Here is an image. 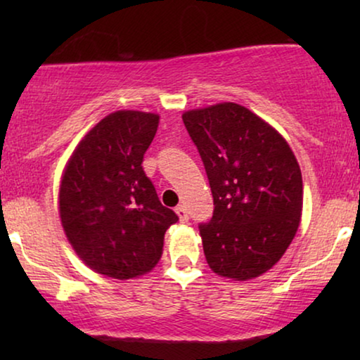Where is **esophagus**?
Returning <instances> with one entry per match:
<instances>
[{"mask_svg": "<svg viewBox=\"0 0 360 360\" xmlns=\"http://www.w3.org/2000/svg\"><path fill=\"white\" fill-rule=\"evenodd\" d=\"M175 213L179 214V218H180V221L181 223H186V221H188V213H186V210H185V206L184 205H179L175 208Z\"/></svg>", "mask_w": 360, "mask_h": 360, "instance_id": "esophagus-1", "label": "esophagus"}]
</instances>
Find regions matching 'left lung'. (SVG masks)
I'll use <instances>...</instances> for the list:
<instances>
[{
    "instance_id": "obj_1",
    "label": "left lung",
    "mask_w": 360,
    "mask_h": 360,
    "mask_svg": "<svg viewBox=\"0 0 360 360\" xmlns=\"http://www.w3.org/2000/svg\"><path fill=\"white\" fill-rule=\"evenodd\" d=\"M181 120L213 193V216L198 226L206 262L221 277H259L297 234L303 206L298 162L272 126L236 103L186 111Z\"/></svg>"
}]
</instances>
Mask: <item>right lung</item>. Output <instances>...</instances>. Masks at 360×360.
Wrapping results in <instances>:
<instances>
[{"mask_svg":"<svg viewBox=\"0 0 360 360\" xmlns=\"http://www.w3.org/2000/svg\"><path fill=\"white\" fill-rule=\"evenodd\" d=\"M159 116L116 111L80 141L63 172L58 208L83 262L112 278H134L159 262L165 231L179 221L142 169Z\"/></svg>","mask_w":360,"mask_h":360,"instance_id":"add662e5","label":"right lung"}]
</instances>
